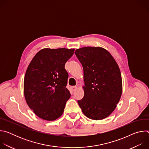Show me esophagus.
I'll return each instance as SVG.
<instances>
[{"mask_svg": "<svg viewBox=\"0 0 149 149\" xmlns=\"http://www.w3.org/2000/svg\"><path fill=\"white\" fill-rule=\"evenodd\" d=\"M71 89H72V91H75L77 90V86H73L71 87Z\"/></svg>", "mask_w": 149, "mask_h": 149, "instance_id": "1", "label": "esophagus"}]
</instances>
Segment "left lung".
<instances>
[{
  "instance_id": "8db88e82",
  "label": "left lung",
  "mask_w": 149,
  "mask_h": 149,
  "mask_svg": "<svg viewBox=\"0 0 149 149\" xmlns=\"http://www.w3.org/2000/svg\"><path fill=\"white\" fill-rule=\"evenodd\" d=\"M75 54L84 71V96L78 101L88 118L102 120L115 110L122 94L120 68L111 54L101 47H83Z\"/></svg>"
}]
</instances>
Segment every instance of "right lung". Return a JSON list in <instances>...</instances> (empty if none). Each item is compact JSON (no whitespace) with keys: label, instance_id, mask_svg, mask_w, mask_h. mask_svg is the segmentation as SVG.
<instances>
[{"label":"right lung","instance_id":"add662e5","mask_svg":"<svg viewBox=\"0 0 149 149\" xmlns=\"http://www.w3.org/2000/svg\"><path fill=\"white\" fill-rule=\"evenodd\" d=\"M74 50L42 49L28 65L24 82V95L29 108L42 119L54 121L63 114L71 97L66 88L68 74L65 64Z\"/></svg>","mask_w":149,"mask_h":149}]
</instances>
